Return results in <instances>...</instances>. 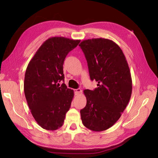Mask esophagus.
Returning a JSON list of instances; mask_svg holds the SVG:
<instances>
[{
  "instance_id": "obj_1",
  "label": "esophagus",
  "mask_w": 158,
  "mask_h": 158,
  "mask_svg": "<svg viewBox=\"0 0 158 158\" xmlns=\"http://www.w3.org/2000/svg\"><path fill=\"white\" fill-rule=\"evenodd\" d=\"M81 92H82V90L80 88H77V89H74L75 95H78V94H81Z\"/></svg>"
}]
</instances>
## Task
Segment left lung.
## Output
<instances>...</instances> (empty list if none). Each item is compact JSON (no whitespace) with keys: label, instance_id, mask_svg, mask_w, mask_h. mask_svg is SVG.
I'll return each instance as SVG.
<instances>
[{"label":"left lung","instance_id":"left-lung-1","mask_svg":"<svg viewBox=\"0 0 158 158\" xmlns=\"http://www.w3.org/2000/svg\"><path fill=\"white\" fill-rule=\"evenodd\" d=\"M88 63L89 77L98 82L94 90L85 89L86 105L80 111L88 129L102 131L120 118L132 94V79L126 58L112 40L93 38L79 45Z\"/></svg>","mask_w":158,"mask_h":158}]
</instances>
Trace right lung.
<instances>
[{
	"mask_svg": "<svg viewBox=\"0 0 158 158\" xmlns=\"http://www.w3.org/2000/svg\"><path fill=\"white\" fill-rule=\"evenodd\" d=\"M80 40L52 37L40 46L29 61L25 73L23 89L32 117L42 128L54 131L64 123L71 106L73 90L64 81L66 56Z\"/></svg>",
	"mask_w": 158,
	"mask_h": 158,
	"instance_id": "right-lung-1",
	"label": "right lung"
}]
</instances>
